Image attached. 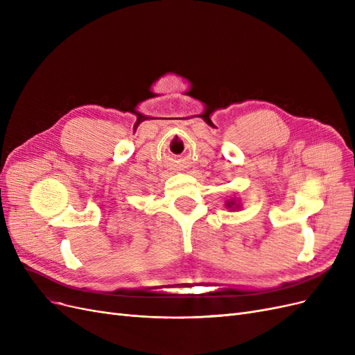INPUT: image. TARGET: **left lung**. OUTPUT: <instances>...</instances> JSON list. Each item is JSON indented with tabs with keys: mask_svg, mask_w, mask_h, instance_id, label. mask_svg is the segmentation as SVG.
Returning <instances> with one entry per match:
<instances>
[{
	"mask_svg": "<svg viewBox=\"0 0 355 355\" xmlns=\"http://www.w3.org/2000/svg\"><path fill=\"white\" fill-rule=\"evenodd\" d=\"M225 207L226 209H229L230 211H239L242 209V202H241V198H236V197H232L230 200H227L225 202Z\"/></svg>",
	"mask_w": 355,
	"mask_h": 355,
	"instance_id": "obj_1",
	"label": "left lung"
}]
</instances>
